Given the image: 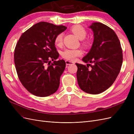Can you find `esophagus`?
<instances>
[{
    "mask_svg": "<svg viewBox=\"0 0 134 134\" xmlns=\"http://www.w3.org/2000/svg\"><path fill=\"white\" fill-rule=\"evenodd\" d=\"M65 63H66V64L68 65H69L73 64H74L73 62H70V61H69V60H66V61H65Z\"/></svg>",
    "mask_w": 134,
    "mask_h": 134,
    "instance_id": "34e87169",
    "label": "esophagus"
}]
</instances>
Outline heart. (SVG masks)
Returning <instances> with one entry per match:
<instances>
[{"label": "heart", "instance_id": "obj_1", "mask_svg": "<svg viewBox=\"0 0 134 134\" xmlns=\"http://www.w3.org/2000/svg\"><path fill=\"white\" fill-rule=\"evenodd\" d=\"M71 31L75 36H76L79 39H84L87 35V31L85 28L80 25H75L71 28ZM63 34L61 33L56 36L54 40V42L56 46H62L63 43ZM85 46H88L89 42L88 41H84L83 42ZM83 52L80 49H66L62 54V57L69 61L73 62L78 56H82Z\"/></svg>", "mask_w": 134, "mask_h": 134}]
</instances>
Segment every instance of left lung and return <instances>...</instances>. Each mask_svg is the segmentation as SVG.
<instances>
[{"mask_svg":"<svg viewBox=\"0 0 134 134\" xmlns=\"http://www.w3.org/2000/svg\"><path fill=\"white\" fill-rule=\"evenodd\" d=\"M89 27L93 32L94 40L90 51L82 59L88 64L87 66L75 64L76 77L81 90L97 94L114 83L122 66L123 55L119 39L111 28L99 22L93 23Z\"/></svg>","mask_w":134,"mask_h":134,"instance_id":"left-lung-1","label":"left lung"}]
</instances>
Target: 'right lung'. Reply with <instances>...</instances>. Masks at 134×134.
Wrapping results in <instances>:
<instances>
[{"instance_id": "obj_1", "label": "right lung", "mask_w": 134, "mask_h": 134, "mask_svg": "<svg viewBox=\"0 0 134 134\" xmlns=\"http://www.w3.org/2000/svg\"><path fill=\"white\" fill-rule=\"evenodd\" d=\"M66 28L41 22L20 37L14 50V64L20 82L31 94L47 97L58 90L66 63L64 60L54 61L59 56L54 40Z\"/></svg>"}]
</instances>
